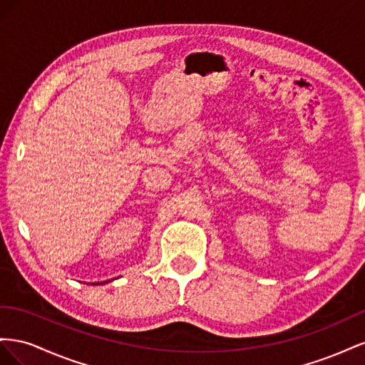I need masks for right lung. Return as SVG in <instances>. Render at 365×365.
Here are the masks:
<instances>
[{"label":"right lung","instance_id":"right-lung-1","mask_svg":"<svg viewBox=\"0 0 365 365\" xmlns=\"http://www.w3.org/2000/svg\"><path fill=\"white\" fill-rule=\"evenodd\" d=\"M94 284H98V283H94Z\"/></svg>","mask_w":365,"mask_h":365}]
</instances>
